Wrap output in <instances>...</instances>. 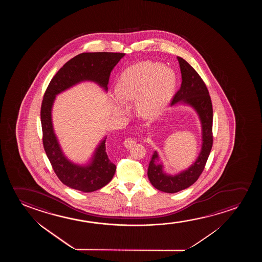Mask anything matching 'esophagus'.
<instances>
[{"label":"esophagus","mask_w":262,"mask_h":262,"mask_svg":"<svg viewBox=\"0 0 262 262\" xmlns=\"http://www.w3.org/2000/svg\"><path fill=\"white\" fill-rule=\"evenodd\" d=\"M134 144H135V140H133V138H127L124 140V146L126 148H130Z\"/></svg>","instance_id":"obj_1"}]
</instances>
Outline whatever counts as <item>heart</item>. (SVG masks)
<instances>
[{"label": "heart", "mask_w": 262, "mask_h": 262, "mask_svg": "<svg viewBox=\"0 0 262 262\" xmlns=\"http://www.w3.org/2000/svg\"><path fill=\"white\" fill-rule=\"evenodd\" d=\"M176 85L174 72L153 61H142L126 69L119 78L113 97L118 111L136 98V109L145 117L163 111L172 97Z\"/></svg>", "instance_id": "heart-1"}]
</instances>
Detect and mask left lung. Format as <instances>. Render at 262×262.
Masks as SVG:
<instances>
[{
	"instance_id": "1",
	"label": "left lung",
	"mask_w": 262,
	"mask_h": 262,
	"mask_svg": "<svg viewBox=\"0 0 262 262\" xmlns=\"http://www.w3.org/2000/svg\"><path fill=\"white\" fill-rule=\"evenodd\" d=\"M182 73V85L172 97V104L184 102L197 111L202 126V148L199 158L186 171L177 176H167L163 172L161 165H158V155L155 151L151 158L147 176L151 184L164 192L174 193L192 185L201 176L205 168L213 146V108L208 88L203 79L195 70L183 58L177 57Z\"/></svg>"
}]
</instances>
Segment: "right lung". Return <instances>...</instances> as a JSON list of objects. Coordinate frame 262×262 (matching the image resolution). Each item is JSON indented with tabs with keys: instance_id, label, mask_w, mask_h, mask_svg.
<instances>
[{
	"instance_id": "1",
	"label": "right lung",
	"mask_w": 262,
	"mask_h": 262,
	"mask_svg": "<svg viewBox=\"0 0 262 262\" xmlns=\"http://www.w3.org/2000/svg\"><path fill=\"white\" fill-rule=\"evenodd\" d=\"M123 53H83L67 61L54 76L43 95L41 105L43 145L55 174L61 183L74 190L92 192L105 186L115 176V166L108 158L105 139L101 142L90 165L80 166L65 158L54 135L51 110L57 94L84 80L98 83L107 90L112 70Z\"/></svg>"
}]
</instances>
